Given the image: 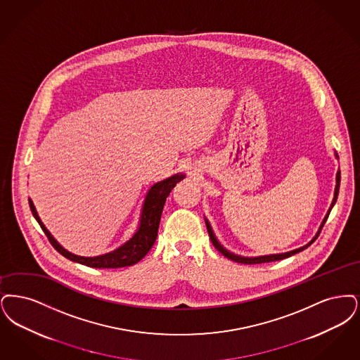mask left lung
Here are the masks:
<instances>
[{
	"label": "left lung",
	"instance_id": "obj_1",
	"mask_svg": "<svg viewBox=\"0 0 360 360\" xmlns=\"http://www.w3.org/2000/svg\"><path fill=\"white\" fill-rule=\"evenodd\" d=\"M338 157V155H336ZM339 187H340V171H338L336 173V187H335V195H333V200H332V204H330V207H329L328 214L326 215V218L323 220V223H321V226H320V229H319V231H317V234L316 236L313 238L312 240L308 243V245H305V246H302V248H300V249H296V250L288 251V252H283V254H270V255H261V257H240V255H235L233 252H230L229 250H226L221 245H220L219 242H218V239H217V236L214 234V231H212V229H211V226H210V223H208V220L205 219V226H207V231H208V235H210V239H211V242H212V245L217 248V250L221 252L226 258H229V259H231V261H234V262H238V264H245V265H257V264H266V262H273V261H281L283 258H288V257H292V255H295V254H297L300 251L305 250L308 246H311L313 242L316 240V238L319 236L320 234V231H321V229H323V226L326 224V221L328 219L329 212H330V210H332V207L335 205L336 203V200H338V195H339Z\"/></svg>",
	"mask_w": 360,
	"mask_h": 360
}]
</instances>
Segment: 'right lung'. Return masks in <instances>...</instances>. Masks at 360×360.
Masks as SVG:
<instances>
[{
  "label": "right lung",
  "mask_w": 360,
  "mask_h": 360,
  "mask_svg": "<svg viewBox=\"0 0 360 360\" xmlns=\"http://www.w3.org/2000/svg\"><path fill=\"white\" fill-rule=\"evenodd\" d=\"M184 177H186L184 173H177L162 181H158L153 187L150 188L146 193L145 202L142 205L140 226H139V230L136 231V234L133 235L126 243L120 246L118 249L102 254V255H98V257H80V255H75V254L65 250L46 229V226L39 218L31 199H30V205H31V211L34 219L37 220V223L40 224V227L47 235L51 245L55 248V250L59 251L67 259L78 262L82 265L96 267V269L125 267V266H131L140 262L141 259L149 252L152 246L155 245L157 233H158V224H160L165 200L174 186L179 181H181Z\"/></svg>",
  "instance_id": "1"
}]
</instances>
